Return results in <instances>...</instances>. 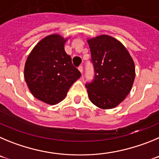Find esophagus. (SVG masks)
I'll list each match as a JSON object with an SVG mask.
<instances>
[{
  "mask_svg": "<svg viewBox=\"0 0 159 159\" xmlns=\"http://www.w3.org/2000/svg\"><path fill=\"white\" fill-rule=\"evenodd\" d=\"M78 70H79L80 72H81V74H82V72H83V67H82V66H80L78 67Z\"/></svg>",
  "mask_w": 159,
  "mask_h": 159,
  "instance_id": "obj_1",
  "label": "esophagus"
}]
</instances>
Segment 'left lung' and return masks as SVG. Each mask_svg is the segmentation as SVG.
I'll return each instance as SVG.
<instances>
[{"label": "left lung", "instance_id": "8db88e82", "mask_svg": "<svg viewBox=\"0 0 159 159\" xmlns=\"http://www.w3.org/2000/svg\"><path fill=\"white\" fill-rule=\"evenodd\" d=\"M95 77L87 83L89 98L101 109L120 104L131 89L135 77V63L127 48L116 39L101 35L87 39Z\"/></svg>", "mask_w": 159, "mask_h": 159}]
</instances>
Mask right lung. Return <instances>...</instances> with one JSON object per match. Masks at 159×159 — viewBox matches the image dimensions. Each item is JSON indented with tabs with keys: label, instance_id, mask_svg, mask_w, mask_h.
<instances>
[{
	"label": "right lung",
	"instance_id": "1",
	"mask_svg": "<svg viewBox=\"0 0 159 159\" xmlns=\"http://www.w3.org/2000/svg\"><path fill=\"white\" fill-rule=\"evenodd\" d=\"M68 39L58 34L46 36L34 47L24 66V78L30 92L51 105L62 101L81 75L64 49Z\"/></svg>",
	"mask_w": 159,
	"mask_h": 159
}]
</instances>
